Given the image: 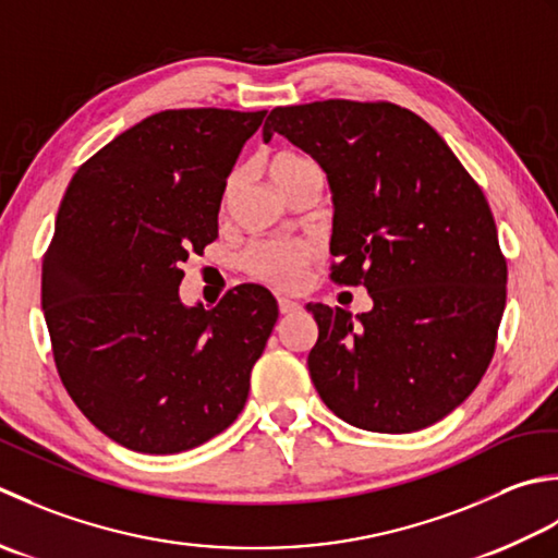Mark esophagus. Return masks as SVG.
Segmentation results:
<instances>
[{"instance_id": "obj_1", "label": "esophagus", "mask_w": 558, "mask_h": 558, "mask_svg": "<svg viewBox=\"0 0 558 558\" xmlns=\"http://www.w3.org/2000/svg\"><path fill=\"white\" fill-rule=\"evenodd\" d=\"M301 311V303L299 301H291V299H279V313L281 315H293Z\"/></svg>"}]
</instances>
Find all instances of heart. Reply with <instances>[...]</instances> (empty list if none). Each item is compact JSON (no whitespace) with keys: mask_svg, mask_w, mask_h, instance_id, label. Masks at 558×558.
<instances>
[{"mask_svg":"<svg viewBox=\"0 0 558 558\" xmlns=\"http://www.w3.org/2000/svg\"><path fill=\"white\" fill-rule=\"evenodd\" d=\"M305 168H313L303 156L293 151H279L271 156L269 175L277 185L287 183L289 178L301 173ZM311 257V247L303 243H279L267 241L257 243L245 257V267L259 281H267L271 287L293 289L299 287L305 271V263Z\"/></svg>","mask_w":558,"mask_h":558,"instance_id":"1","label":"heart"}]
</instances>
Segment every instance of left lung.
I'll use <instances>...</instances> for the list:
<instances>
[{"label":"left lung","mask_w":558,"mask_h":558,"mask_svg":"<svg viewBox=\"0 0 558 558\" xmlns=\"http://www.w3.org/2000/svg\"><path fill=\"white\" fill-rule=\"evenodd\" d=\"M281 134L323 168L332 192L339 283H361L368 313L308 303V371L347 424L409 434L448 416L480 385L506 308V259L484 192L442 136L392 104L275 108Z\"/></svg>","instance_id":"8db88e82"}]
</instances>
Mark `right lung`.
<instances>
[{"label": "right lung", "mask_w": 558, "mask_h": 558, "mask_svg": "<svg viewBox=\"0 0 558 558\" xmlns=\"http://www.w3.org/2000/svg\"><path fill=\"white\" fill-rule=\"evenodd\" d=\"M267 110H163L76 170L43 259V313L74 404L120 446L197 448L243 412L277 301L243 283L180 301L192 253L219 235L231 170Z\"/></svg>", "instance_id": "add662e5"}]
</instances>
